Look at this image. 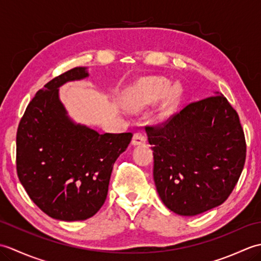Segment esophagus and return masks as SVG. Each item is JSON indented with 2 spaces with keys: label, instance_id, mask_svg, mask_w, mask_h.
Listing matches in <instances>:
<instances>
[{
  "label": "esophagus",
  "instance_id": "esophagus-1",
  "mask_svg": "<svg viewBox=\"0 0 261 261\" xmlns=\"http://www.w3.org/2000/svg\"><path fill=\"white\" fill-rule=\"evenodd\" d=\"M146 136L142 134V132H136L134 135V138H132V145L138 146V145H143L146 143Z\"/></svg>",
  "mask_w": 261,
  "mask_h": 261
}]
</instances>
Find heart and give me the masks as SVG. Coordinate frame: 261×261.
Listing matches in <instances>:
<instances>
[{
	"mask_svg": "<svg viewBox=\"0 0 261 261\" xmlns=\"http://www.w3.org/2000/svg\"><path fill=\"white\" fill-rule=\"evenodd\" d=\"M170 83L166 80L156 79L143 81L132 88L126 98V107L131 110H139L158 102L169 92ZM180 93L179 87H174L169 93V99L174 101Z\"/></svg>",
	"mask_w": 261,
	"mask_h": 261,
	"instance_id": "obj_1",
	"label": "heart"
}]
</instances>
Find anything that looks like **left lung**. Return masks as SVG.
<instances>
[{
  "instance_id": "8db88e82",
  "label": "left lung",
  "mask_w": 261,
  "mask_h": 261,
  "mask_svg": "<svg viewBox=\"0 0 261 261\" xmlns=\"http://www.w3.org/2000/svg\"><path fill=\"white\" fill-rule=\"evenodd\" d=\"M153 180L174 213L194 216L222 204L246 162L239 115L222 94L193 102L163 125L146 126Z\"/></svg>"
}]
</instances>
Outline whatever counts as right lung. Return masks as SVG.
Here are the masks:
<instances>
[{"instance_id": "obj_1", "label": "right lung", "mask_w": 261, "mask_h": 261, "mask_svg": "<svg viewBox=\"0 0 261 261\" xmlns=\"http://www.w3.org/2000/svg\"><path fill=\"white\" fill-rule=\"evenodd\" d=\"M88 77L76 67L55 77L27 107L16 134V171L42 212L60 221H83L102 207L113 165L131 132L104 134L75 123L59 99V87Z\"/></svg>"}]
</instances>
